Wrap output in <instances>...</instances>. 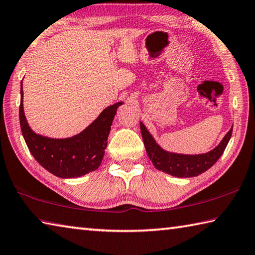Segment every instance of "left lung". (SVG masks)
Segmentation results:
<instances>
[{
  "label": "left lung",
  "mask_w": 255,
  "mask_h": 255,
  "mask_svg": "<svg viewBox=\"0 0 255 255\" xmlns=\"http://www.w3.org/2000/svg\"><path fill=\"white\" fill-rule=\"evenodd\" d=\"M232 130L233 127L230 129L229 132L226 133L214 149L207 151L205 154L185 155L163 149L156 142L150 132L147 130L145 125L140 122V131L143 145H145L147 155L151 160L152 165L161 172L180 178L194 177V176H198L206 172L208 168H211L224 152L231 139V136H232Z\"/></svg>",
  "instance_id": "obj_1"
}]
</instances>
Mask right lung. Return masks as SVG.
I'll list each match as a JSON object with an SVG mask.
<instances>
[{
    "label": "right lung",
    "mask_w": 255,
    "mask_h": 255,
    "mask_svg": "<svg viewBox=\"0 0 255 255\" xmlns=\"http://www.w3.org/2000/svg\"><path fill=\"white\" fill-rule=\"evenodd\" d=\"M118 101L104 109L101 114L80 133L69 138H50L32 130L23 109V89L21 81L20 116L21 130L26 146L35 160L50 172L61 178H76L94 172L99 167L107 148L108 136Z\"/></svg>",
    "instance_id": "1"
}]
</instances>
